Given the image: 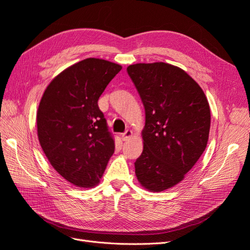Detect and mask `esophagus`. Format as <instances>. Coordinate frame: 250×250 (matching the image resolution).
Segmentation results:
<instances>
[{
  "instance_id": "obj_1",
  "label": "esophagus",
  "mask_w": 250,
  "mask_h": 250,
  "mask_svg": "<svg viewBox=\"0 0 250 250\" xmlns=\"http://www.w3.org/2000/svg\"><path fill=\"white\" fill-rule=\"evenodd\" d=\"M132 135V131L131 130H126L124 133H122L121 134V139H122L123 141H127L128 139H129L130 137Z\"/></svg>"
}]
</instances>
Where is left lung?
Wrapping results in <instances>:
<instances>
[{
  "instance_id": "left-lung-1",
  "label": "left lung",
  "mask_w": 250,
  "mask_h": 250,
  "mask_svg": "<svg viewBox=\"0 0 250 250\" xmlns=\"http://www.w3.org/2000/svg\"><path fill=\"white\" fill-rule=\"evenodd\" d=\"M127 72L146 115L135 175L147 190L162 192L180 183L206 150L209 105L198 83L180 67L137 63Z\"/></svg>"
}]
</instances>
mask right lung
<instances>
[{
  "instance_id": "obj_1",
  "label": "right lung",
  "mask_w": 250,
  "mask_h": 250,
  "mask_svg": "<svg viewBox=\"0 0 250 250\" xmlns=\"http://www.w3.org/2000/svg\"><path fill=\"white\" fill-rule=\"evenodd\" d=\"M121 70L104 59L81 60L50 82L40 102L36 123L43 152L60 175L79 188L99 183L115 152L98 100Z\"/></svg>"
}]
</instances>
